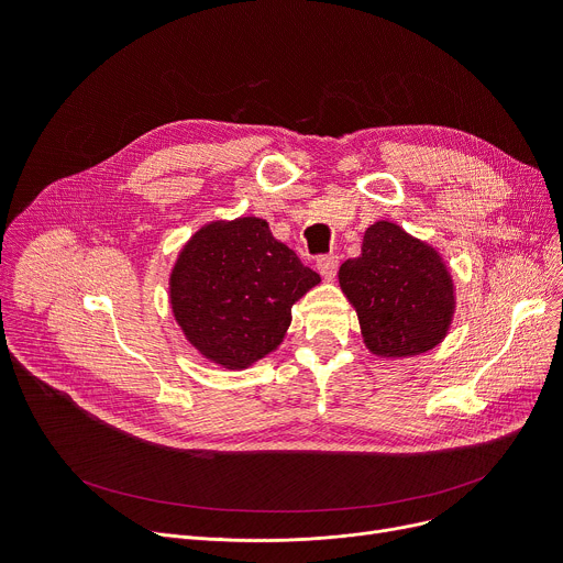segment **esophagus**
Listing matches in <instances>:
<instances>
[{"label": "esophagus", "mask_w": 563, "mask_h": 563, "mask_svg": "<svg viewBox=\"0 0 563 563\" xmlns=\"http://www.w3.org/2000/svg\"><path fill=\"white\" fill-rule=\"evenodd\" d=\"M314 264H317V272H319L323 278L333 280V278H335V272H338L340 260H338V255H319Z\"/></svg>", "instance_id": "34e87169"}]
</instances>
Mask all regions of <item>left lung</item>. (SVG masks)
Segmentation results:
<instances>
[{
	"label": "left lung",
	"instance_id": "left-lung-1",
	"mask_svg": "<svg viewBox=\"0 0 563 563\" xmlns=\"http://www.w3.org/2000/svg\"><path fill=\"white\" fill-rule=\"evenodd\" d=\"M340 287L376 356L401 358L433 349L454 314L452 278L440 255L390 221L365 230L361 257L340 266Z\"/></svg>",
	"mask_w": 563,
	"mask_h": 563
}]
</instances>
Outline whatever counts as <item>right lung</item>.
<instances>
[{
  "mask_svg": "<svg viewBox=\"0 0 563 563\" xmlns=\"http://www.w3.org/2000/svg\"><path fill=\"white\" fill-rule=\"evenodd\" d=\"M317 283L266 221L244 217L191 236L170 274V306L205 358L242 369L283 342L294 301Z\"/></svg>",
  "mask_w": 563,
  "mask_h": 563,
  "instance_id": "add662e5",
  "label": "right lung"
}]
</instances>
